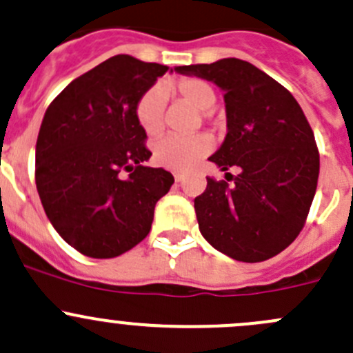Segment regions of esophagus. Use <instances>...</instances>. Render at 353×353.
Masks as SVG:
<instances>
[{
    "instance_id": "obj_1",
    "label": "esophagus",
    "mask_w": 353,
    "mask_h": 353,
    "mask_svg": "<svg viewBox=\"0 0 353 353\" xmlns=\"http://www.w3.org/2000/svg\"><path fill=\"white\" fill-rule=\"evenodd\" d=\"M174 179H176V183H183V181H184V174L176 172V174H174Z\"/></svg>"
}]
</instances>
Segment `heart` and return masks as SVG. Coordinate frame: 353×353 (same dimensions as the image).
Here are the masks:
<instances>
[{
	"instance_id": "heart-1",
	"label": "heart",
	"mask_w": 353,
	"mask_h": 353,
	"mask_svg": "<svg viewBox=\"0 0 353 353\" xmlns=\"http://www.w3.org/2000/svg\"><path fill=\"white\" fill-rule=\"evenodd\" d=\"M165 90H172L183 101L203 110V117H208V109L216 102V92L210 81L196 77L179 78L174 83H167ZM134 114L141 130L148 137H157L165 126V95L162 88L152 87L145 90L134 105ZM212 150V141L203 134L196 137H169L160 138L154 145V159L159 165L170 170H188L196 165L208 152Z\"/></svg>"
}]
</instances>
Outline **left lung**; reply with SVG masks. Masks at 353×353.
Here are the masks:
<instances>
[{
    "mask_svg": "<svg viewBox=\"0 0 353 353\" xmlns=\"http://www.w3.org/2000/svg\"><path fill=\"white\" fill-rule=\"evenodd\" d=\"M222 88L227 137L210 160L227 181L206 177L194 198L199 232L229 258L259 263L288 248L307 219L319 176L314 133L283 85L237 58L176 66ZM233 184L229 185L228 181Z\"/></svg>",
    "mask_w": 353,
    "mask_h": 353,
    "instance_id": "8db88e82",
    "label": "left lung"
}]
</instances>
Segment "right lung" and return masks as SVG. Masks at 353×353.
Returning <instances> with one entry per match:
<instances>
[{
	"instance_id": "1",
	"label": "right lung",
	"mask_w": 353,
	"mask_h": 353,
	"mask_svg": "<svg viewBox=\"0 0 353 353\" xmlns=\"http://www.w3.org/2000/svg\"><path fill=\"white\" fill-rule=\"evenodd\" d=\"M169 70L117 54L51 102L35 145V184L56 232L90 258H116L148 236L169 170L150 159L134 105Z\"/></svg>"
}]
</instances>
